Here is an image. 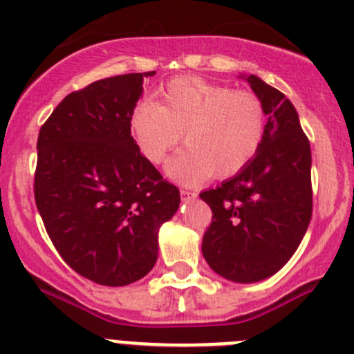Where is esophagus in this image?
Instances as JSON below:
<instances>
[{"label":"esophagus","mask_w":354,"mask_h":354,"mask_svg":"<svg viewBox=\"0 0 354 354\" xmlns=\"http://www.w3.org/2000/svg\"><path fill=\"white\" fill-rule=\"evenodd\" d=\"M180 194H181V199H183V201L196 199V196H197L196 192H192V190H188V188H181Z\"/></svg>","instance_id":"esophagus-1"}]
</instances>
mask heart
I'll list each match as a JSON object with an SVG mask.
<instances>
[{"label": "heart", "instance_id": "heart-1", "mask_svg": "<svg viewBox=\"0 0 354 354\" xmlns=\"http://www.w3.org/2000/svg\"><path fill=\"white\" fill-rule=\"evenodd\" d=\"M131 131L141 153L162 164L183 134L188 148L167 164L174 181L196 185L241 173L259 155L267 134L262 99L252 91H234L199 77L171 80L158 101L132 111Z\"/></svg>", "mask_w": 354, "mask_h": 354}]
</instances>
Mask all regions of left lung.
Masks as SVG:
<instances>
[{"instance_id": "left-lung-1", "label": "left lung", "mask_w": 354, "mask_h": 354, "mask_svg": "<svg viewBox=\"0 0 354 354\" xmlns=\"http://www.w3.org/2000/svg\"><path fill=\"white\" fill-rule=\"evenodd\" d=\"M239 78L262 99L267 134L241 173L201 192L213 211L203 255L229 281L257 283L292 259L311 222V147L283 92L255 75Z\"/></svg>"}]
</instances>
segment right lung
<instances>
[{
	"instance_id": "right-lung-1",
	"label": "right lung",
	"mask_w": 354,
	"mask_h": 354,
	"mask_svg": "<svg viewBox=\"0 0 354 354\" xmlns=\"http://www.w3.org/2000/svg\"><path fill=\"white\" fill-rule=\"evenodd\" d=\"M155 71L104 78L66 95L41 125L35 199L64 262L102 286L153 269L158 229L180 207L131 136V117Z\"/></svg>"
}]
</instances>
